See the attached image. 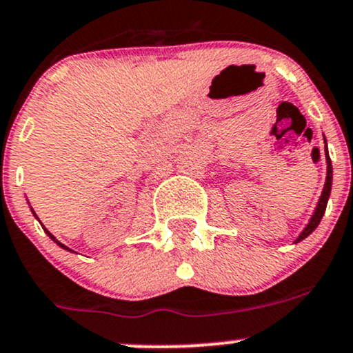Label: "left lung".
Returning <instances> with one entry per match:
<instances>
[{
	"label": "left lung",
	"instance_id": "left-lung-1",
	"mask_svg": "<svg viewBox=\"0 0 353 353\" xmlns=\"http://www.w3.org/2000/svg\"><path fill=\"white\" fill-rule=\"evenodd\" d=\"M327 180H325V187H323V192H321V196L320 200H318V205L314 208V214L312 215V219H310V222L306 223V227L303 229V232L299 234V237L296 239L294 242H299L303 241V239H306L310 236V234L313 232L314 229L318 227V223H320L321 217H323L325 210H327V203H328V196H330V192H332V176H333V172H332V161H330V157H328V151H327Z\"/></svg>",
	"mask_w": 353,
	"mask_h": 353
}]
</instances>
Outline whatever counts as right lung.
I'll return each instance as SVG.
<instances>
[{"label": "right lung", "mask_w": 353, "mask_h": 353, "mask_svg": "<svg viewBox=\"0 0 353 353\" xmlns=\"http://www.w3.org/2000/svg\"><path fill=\"white\" fill-rule=\"evenodd\" d=\"M32 212H33V215H35V210H33V208H32ZM35 217H37V215H35ZM37 219H39V217H37ZM41 227H43V225H41ZM43 230H45V232H47V236H48V237H50V239H52V241H54V242H55V244H59V245H60V248H62V249H65V251H72V249H69V248H67V245H63V244H62V242H60V241H57V239H55L54 236H52V234H50V232H48V230H47V229H45V227H43ZM72 252H74V251H72Z\"/></svg>", "instance_id": "obj_1"}]
</instances>
